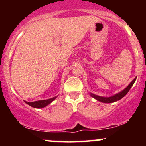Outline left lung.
Masks as SVG:
<instances>
[{
	"label": "left lung",
	"instance_id": "1",
	"mask_svg": "<svg viewBox=\"0 0 146 146\" xmlns=\"http://www.w3.org/2000/svg\"><path fill=\"white\" fill-rule=\"evenodd\" d=\"M136 77L135 78L133 79V80H132L130 83H129V85H128L126 88H124L123 90L118 92V93L115 94V95H112V96L102 97V96H99V95H95V94H93V93H91V92L90 93V95L91 97H92L93 98H95V99L97 100L98 101L101 102H103V103L114 102H117V101L121 99V98H123V97H124L125 95L128 93V92H129V90L131 89V88L133 86V83H134L135 81H136Z\"/></svg>",
	"mask_w": 146,
	"mask_h": 146
}]
</instances>
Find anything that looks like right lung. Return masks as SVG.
<instances>
[{
  "mask_svg": "<svg viewBox=\"0 0 146 146\" xmlns=\"http://www.w3.org/2000/svg\"><path fill=\"white\" fill-rule=\"evenodd\" d=\"M57 98L56 97H54L52 98H50V99L48 100H38V101H35V102H25L26 103L28 104V105L31 106V107H34V108H44L46 106L48 105L51 102H52L56 98Z\"/></svg>",
  "mask_w": 146,
  "mask_h": 146,
  "instance_id": "obj_1",
  "label": "right lung"
}]
</instances>
